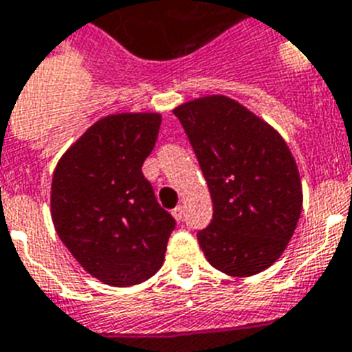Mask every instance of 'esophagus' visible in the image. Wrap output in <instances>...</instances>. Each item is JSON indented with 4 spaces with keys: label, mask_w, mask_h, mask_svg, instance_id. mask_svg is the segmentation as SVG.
Masks as SVG:
<instances>
[{
    "label": "esophagus",
    "mask_w": 352,
    "mask_h": 352,
    "mask_svg": "<svg viewBox=\"0 0 352 352\" xmlns=\"http://www.w3.org/2000/svg\"><path fill=\"white\" fill-rule=\"evenodd\" d=\"M171 215H173V219H175V221L181 222L182 221V215H184V208H182V206H177L175 210L171 211Z\"/></svg>",
    "instance_id": "34e87169"
}]
</instances>
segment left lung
<instances>
[{
  "label": "left lung",
  "instance_id": "8db88e82",
  "mask_svg": "<svg viewBox=\"0 0 352 352\" xmlns=\"http://www.w3.org/2000/svg\"><path fill=\"white\" fill-rule=\"evenodd\" d=\"M210 188L213 221L197 233L230 276L256 275L289 244L302 211L295 157L278 131L235 99L206 96L173 110Z\"/></svg>",
  "mask_w": 352,
  "mask_h": 352
}]
</instances>
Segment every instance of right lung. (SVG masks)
Instances as JSON below:
<instances>
[{
    "instance_id": "1",
    "label": "right lung",
    "mask_w": 352,
    "mask_h": 352,
    "mask_svg": "<svg viewBox=\"0 0 352 352\" xmlns=\"http://www.w3.org/2000/svg\"><path fill=\"white\" fill-rule=\"evenodd\" d=\"M161 113H113L88 128L57 162L50 211L57 235L85 271L113 287L161 270L175 219L142 175Z\"/></svg>"
}]
</instances>
